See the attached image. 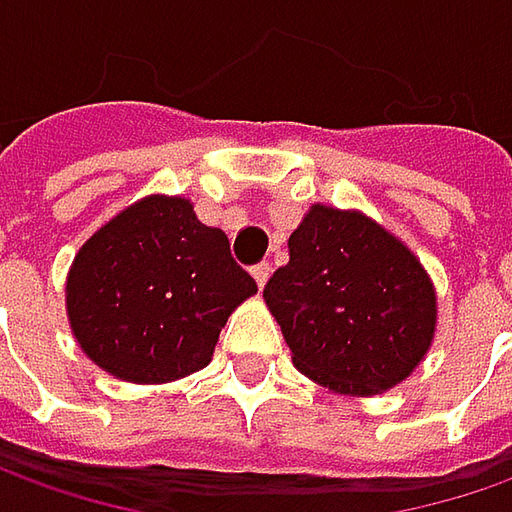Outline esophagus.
I'll return each mask as SVG.
<instances>
[{"mask_svg": "<svg viewBox=\"0 0 512 512\" xmlns=\"http://www.w3.org/2000/svg\"><path fill=\"white\" fill-rule=\"evenodd\" d=\"M270 273H273V267H270V262H262V265L253 267V279H256V285L265 287L267 279H270Z\"/></svg>", "mask_w": 512, "mask_h": 512, "instance_id": "esophagus-1", "label": "esophagus"}]
</instances>
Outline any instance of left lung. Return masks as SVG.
<instances>
[{
    "instance_id": "left-lung-1",
    "label": "left lung",
    "mask_w": 512,
    "mask_h": 512,
    "mask_svg": "<svg viewBox=\"0 0 512 512\" xmlns=\"http://www.w3.org/2000/svg\"><path fill=\"white\" fill-rule=\"evenodd\" d=\"M265 285L299 373L342 396H376L424 362L436 287L419 256L362 210L313 205Z\"/></svg>"
}]
</instances>
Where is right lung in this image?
<instances>
[{
  "instance_id": "right-lung-1",
  "label": "right lung",
  "mask_w": 512,
  "mask_h": 512,
  "mask_svg": "<svg viewBox=\"0 0 512 512\" xmlns=\"http://www.w3.org/2000/svg\"><path fill=\"white\" fill-rule=\"evenodd\" d=\"M256 293L219 227L153 193L79 247L65 282L73 339L113 379L165 384L213 359L227 316Z\"/></svg>"
}]
</instances>
